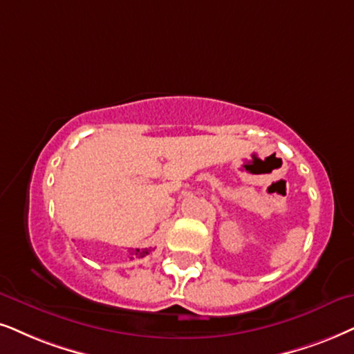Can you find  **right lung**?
<instances>
[{
    "label": "right lung",
    "instance_id": "add662e5",
    "mask_svg": "<svg viewBox=\"0 0 354 354\" xmlns=\"http://www.w3.org/2000/svg\"><path fill=\"white\" fill-rule=\"evenodd\" d=\"M150 253V248H136L133 250V252L131 253L132 257H131V259H140V258H144V257H147V254Z\"/></svg>",
    "mask_w": 354,
    "mask_h": 354
}]
</instances>
